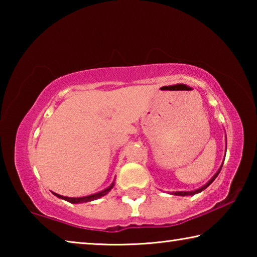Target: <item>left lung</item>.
Masks as SVG:
<instances>
[{
  "label": "left lung",
  "mask_w": 257,
  "mask_h": 257,
  "mask_svg": "<svg viewBox=\"0 0 257 257\" xmlns=\"http://www.w3.org/2000/svg\"><path fill=\"white\" fill-rule=\"evenodd\" d=\"M221 169H222V165H221V168L219 169V171H217V172L215 173V175L213 176L212 179H211L210 181H208L205 186H203L202 188H199V189H197V190H194V191H177V193H175V195H178V196H188V195H195V194H197V193H201V191H203L204 189L207 188V187L210 186L213 181H214V179L217 177V175H219V173H220Z\"/></svg>",
  "instance_id": "left-lung-1"
}]
</instances>
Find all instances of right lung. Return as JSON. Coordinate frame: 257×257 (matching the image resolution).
Listing matches in <instances>:
<instances>
[{"label": "right lung", "instance_id": "right-lung-1", "mask_svg": "<svg viewBox=\"0 0 257 257\" xmlns=\"http://www.w3.org/2000/svg\"><path fill=\"white\" fill-rule=\"evenodd\" d=\"M113 187V184L108 187V188H106V189H104V190H102V191H99V193H97V194H94V195H89V196H85V197H66V196H61V195H58V194H55V193H53L55 196H58L59 198H62V199H64V201H68V202H70V203H72V204H78V203H86V202H90V201H94V199H97V198H99V197H102V196H104V195H106L108 191H110V189L112 188Z\"/></svg>", "mask_w": 257, "mask_h": 257}]
</instances>
